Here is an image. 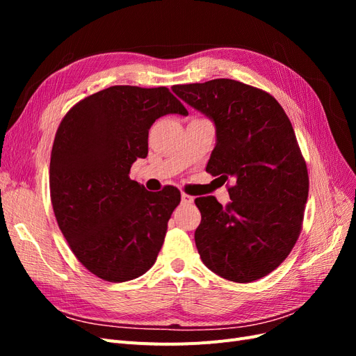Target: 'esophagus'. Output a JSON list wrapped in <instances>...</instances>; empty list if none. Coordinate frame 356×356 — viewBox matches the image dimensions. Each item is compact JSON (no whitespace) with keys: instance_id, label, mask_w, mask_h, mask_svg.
Here are the masks:
<instances>
[{"instance_id":"esophagus-1","label":"esophagus","mask_w":356,"mask_h":356,"mask_svg":"<svg viewBox=\"0 0 356 356\" xmlns=\"http://www.w3.org/2000/svg\"><path fill=\"white\" fill-rule=\"evenodd\" d=\"M181 202L186 203V204H190V203L195 202V197L187 195V193H182V195H181Z\"/></svg>"}]
</instances>
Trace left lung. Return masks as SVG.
<instances>
[{
	"instance_id": "left-lung-1",
	"label": "left lung",
	"mask_w": 356,
	"mask_h": 356,
	"mask_svg": "<svg viewBox=\"0 0 356 356\" xmlns=\"http://www.w3.org/2000/svg\"><path fill=\"white\" fill-rule=\"evenodd\" d=\"M172 90L213 120L217 145L207 172L232 181L225 208L213 196L195 200L202 261L227 281L261 279L289 255L303 227L309 175L293 124L270 93L236 80Z\"/></svg>"
}]
</instances>
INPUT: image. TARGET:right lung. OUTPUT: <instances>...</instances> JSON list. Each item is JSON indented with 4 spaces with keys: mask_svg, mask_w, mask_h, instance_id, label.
<instances>
[{
    "mask_svg": "<svg viewBox=\"0 0 356 356\" xmlns=\"http://www.w3.org/2000/svg\"><path fill=\"white\" fill-rule=\"evenodd\" d=\"M166 114H188L168 88L111 86L75 104L56 131L53 212L77 260L106 282L131 281L154 264L181 202L177 187L153 193L129 177L148 154L149 127Z\"/></svg>",
    "mask_w": 356,
    "mask_h": 356,
    "instance_id": "1",
    "label": "right lung"
}]
</instances>
